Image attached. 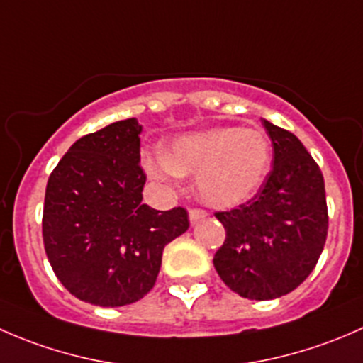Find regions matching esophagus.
Listing matches in <instances>:
<instances>
[{
  "mask_svg": "<svg viewBox=\"0 0 363 363\" xmlns=\"http://www.w3.org/2000/svg\"><path fill=\"white\" fill-rule=\"evenodd\" d=\"M203 218H207V212L205 211H200V208H191V211H189V223H191V225H196V223Z\"/></svg>",
  "mask_w": 363,
  "mask_h": 363,
  "instance_id": "34e87169",
  "label": "esophagus"
}]
</instances>
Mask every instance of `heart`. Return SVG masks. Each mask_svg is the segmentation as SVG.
<instances>
[{
	"label": "heart",
	"instance_id": "b5f03b06",
	"mask_svg": "<svg viewBox=\"0 0 363 363\" xmlns=\"http://www.w3.org/2000/svg\"><path fill=\"white\" fill-rule=\"evenodd\" d=\"M272 163L269 135L259 128L218 126L191 131L168 142L161 160H147L152 177L196 175L203 203L233 208L262 189Z\"/></svg>",
	"mask_w": 363,
	"mask_h": 363
}]
</instances>
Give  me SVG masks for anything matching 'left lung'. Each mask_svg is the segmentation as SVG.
Masks as SVG:
<instances>
[{
	"label": "left lung",
	"instance_id": "8db88e82",
	"mask_svg": "<svg viewBox=\"0 0 363 363\" xmlns=\"http://www.w3.org/2000/svg\"><path fill=\"white\" fill-rule=\"evenodd\" d=\"M274 145L272 170L247 203L216 212L226 230L214 255L223 283L250 300L290 294L313 272L327 240L320 167L290 131L263 119Z\"/></svg>",
	"mask_w": 363,
	"mask_h": 363
}]
</instances>
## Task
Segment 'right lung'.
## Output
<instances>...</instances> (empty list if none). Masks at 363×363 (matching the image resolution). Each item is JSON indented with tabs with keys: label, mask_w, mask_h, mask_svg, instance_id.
I'll use <instances>...</instances> for the list:
<instances>
[{
	"label": "right lung",
	"mask_w": 363,
	"mask_h": 363,
	"mask_svg": "<svg viewBox=\"0 0 363 363\" xmlns=\"http://www.w3.org/2000/svg\"><path fill=\"white\" fill-rule=\"evenodd\" d=\"M140 131L131 117L79 138L47 182V258L69 294L94 306H128L149 294L164 246L189 228L182 207L142 203Z\"/></svg>",
	"instance_id": "add662e5"
}]
</instances>
